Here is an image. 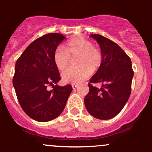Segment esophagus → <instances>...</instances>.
I'll return each mask as SVG.
<instances>
[{"mask_svg": "<svg viewBox=\"0 0 152 152\" xmlns=\"http://www.w3.org/2000/svg\"><path fill=\"white\" fill-rule=\"evenodd\" d=\"M71 86H72L73 89H76V88L78 87V84H76V83H73V84L71 85Z\"/></svg>", "mask_w": 152, "mask_h": 152, "instance_id": "1", "label": "esophagus"}]
</instances>
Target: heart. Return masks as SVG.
Returning <instances> with one entry per match:
<instances>
[{
    "label": "heart",
    "mask_w": 152,
    "mask_h": 152,
    "mask_svg": "<svg viewBox=\"0 0 152 152\" xmlns=\"http://www.w3.org/2000/svg\"><path fill=\"white\" fill-rule=\"evenodd\" d=\"M76 66L66 69L62 74V79L66 83H78L86 80L92 71L99 69L102 61V53L97 46L83 37H76L69 41L66 49L58 47L53 53V61L59 71H64L75 58Z\"/></svg>",
    "instance_id": "1"
}]
</instances>
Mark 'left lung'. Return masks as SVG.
Here are the masks:
<instances>
[{"instance_id": "left-lung-1", "label": "left lung", "mask_w": 152, "mask_h": 152, "mask_svg": "<svg viewBox=\"0 0 152 152\" xmlns=\"http://www.w3.org/2000/svg\"><path fill=\"white\" fill-rule=\"evenodd\" d=\"M91 37L97 41L102 53L98 71L88 83L89 92L84 98L87 111L94 117L107 120L114 118L128 102L134 76L132 61L116 43L99 34ZM101 83L100 89L91 83Z\"/></svg>"}]
</instances>
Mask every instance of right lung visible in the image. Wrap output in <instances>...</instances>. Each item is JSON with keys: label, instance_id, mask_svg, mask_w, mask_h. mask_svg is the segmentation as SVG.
Instances as JSON below:
<instances>
[{"label": "right lung", "instance_id": "obj_1", "mask_svg": "<svg viewBox=\"0 0 152 152\" xmlns=\"http://www.w3.org/2000/svg\"><path fill=\"white\" fill-rule=\"evenodd\" d=\"M65 36L48 34L29 45L15 63L13 84L20 106L29 117L39 122L57 118L72 91L71 85L59 86L58 69L53 53ZM52 86L53 89H48Z\"/></svg>", "mask_w": 152, "mask_h": 152}]
</instances>
